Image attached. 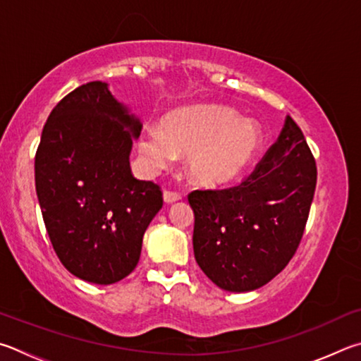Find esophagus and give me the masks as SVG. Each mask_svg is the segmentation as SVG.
<instances>
[{"label": "esophagus", "mask_w": 361, "mask_h": 361, "mask_svg": "<svg viewBox=\"0 0 361 361\" xmlns=\"http://www.w3.org/2000/svg\"><path fill=\"white\" fill-rule=\"evenodd\" d=\"M163 200H164V203L173 204V203H176V201H179V200H180V193L164 190V193H163Z\"/></svg>", "instance_id": "obj_1"}]
</instances>
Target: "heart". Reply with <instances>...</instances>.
<instances>
[{
	"mask_svg": "<svg viewBox=\"0 0 361 361\" xmlns=\"http://www.w3.org/2000/svg\"><path fill=\"white\" fill-rule=\"evenodd\" d=\"M262 130L254 120L239 118L231 107L198 104L169 112L161 128L149 125L137 139V150L152 171L168 168L177 152H185V171L201 187L230 185L254 160Z\"/></svg>",
	"mask_w": 361,
	"mask_h": 361,
	"instance_id": "b5f03b06",
	"label": "heart"
}]
</instances>
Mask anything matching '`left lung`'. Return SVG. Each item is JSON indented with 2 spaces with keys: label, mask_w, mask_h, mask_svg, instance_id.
Masks as SVG:
<instances>
[{
  "label": "left lung",
  "mask_w": 361,
  "mask_h": 361,
  "mask_svg": "<svg viewBox=\"0 0 361 361\" xmlns=\"http://www.w3.org/2000/svg\"><path fill=\"white\" fill-rule=\"evenodd\" d=\"M317 168L300 126L286 118L277 142L241 185L188 195L193 252L226 292H250L281 273L305 233Z\"/></svg>",
  "instance_id": "1"
}]
</instances>
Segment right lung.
Returning <instances> with one entry per match:
<instances>
[{
	"label": "right lung",
	"instance_id": "right-lung-1",
	"mask_svg": "<svg viewBox=\"0 0 361 361\" xmlns=\"http://www.w3.org/2000/svg\"><path fill=\"white\" fill-rule=\"evenodd\" d=\"M141 128L99 80L66 94L44 125L35 158L37 201L55 254L82 281L109 286L128 276L163 206L160 187L131 174Z\"/></svg>",
	"mask_w": 361,
	"mask_h": 361
}]
</instances>
